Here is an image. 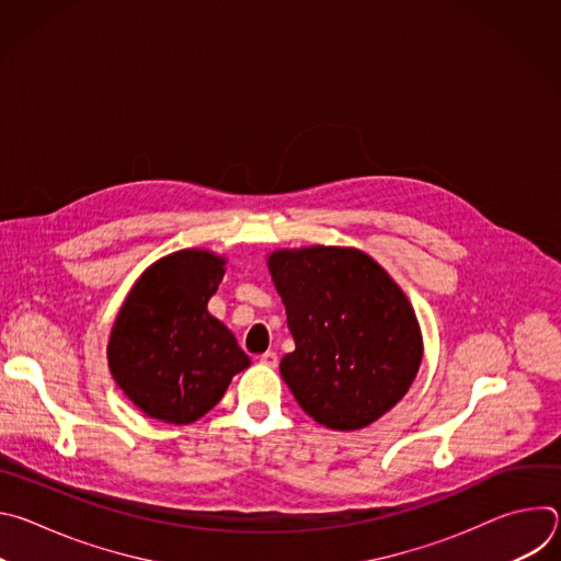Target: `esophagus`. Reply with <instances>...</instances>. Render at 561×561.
<instances>
[{"instance_id":"1","label":"esophagus","mask_w":561,"mask_h":561,"mask_svg":"<svg viewBox=\"0 0 561 561\" xmlns=\"http://www.w3.org/2000/svg\"><path fill=\"white\" fill-rule=\"evenodd\" d=\"M260 362L264 364V366H271V368H275L277 366V353H273V351H266L264 355H260Z\"/></svg>"}]
</instances>
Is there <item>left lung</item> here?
Instances as JSON below:
<instances>
[{
  "mask_svg": "<svg viewBox=\"0 0 561 561\" xmlns=\"http://www.w3.org/2000/svg\"><path fill=\"white\" fill-rule=\"evenodd\" d=\"M268 271L295 340L279 370L297 404L333 431L377 422L409 392L424 355L404 290L344 247L275 251Z\"/></svg>",
  "mask_w": 561,
  "mask_h": 561,
  "instance_id": "obj_1",
  "label": "left lung"
}]
</instances>
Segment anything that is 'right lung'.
Instances as JSON below:
<instances>
[{
  "instance_id": "1",
  "label": "right lung",
  "mask_w": 561,
  "mask_h": 561,
  "mask_svg": "<svg viewBox=\"0 0 561 561\" xmlns=\"http://www.w3.org/2000/svg\"><path fill=\"white\" fill-rule=\"evenodd\" d=\"M226 260L199 249L148 266L122 304L108 340V368L130 402L152 420L191 424L251 366L234 335L208 312Z\"/></svg>"
}]
</instances>
